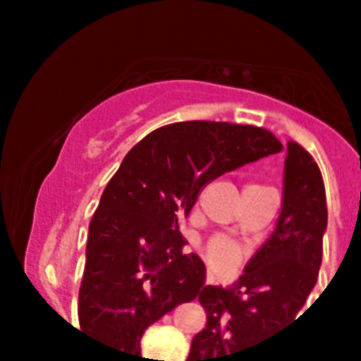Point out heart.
Instances as JSON below:
<instances>
[{
	"mask_svg": "<svg viewBox=\"0 0 361 361\" xmlns=\"http://www.w3.org/2000/svg\"><path fill=\"white\" fill-rule=\"evenodd\" d=\"M247 188H264L258 184H250ZM206 260L209 266L219 273H229L240 264V251L231 244V242L224 240V238H213L208 245H206Z\"/></svg>",
	"mask_w": 361,
	"mask_h": 361,
	"instance_id": "1",
	"label": "heart"
}]
</instances>
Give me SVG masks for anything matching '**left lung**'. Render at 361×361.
Wrapping results in <instances>:
<instances>
[{
  "label": "left lung",
  "instance_id": "1",
  "mask_svg": "<svg viewBox=\"0 0 361 361\" xmlns=\"http://www.w3.org/2000/svg\"><path fill=\"white\" fill-rule=\"evenodd\" d=\"M325 229L320 168L298 142L289 141L275 231L233 288L204 286L199 302L208 324L193 338L186 361H237L295 320L317 283Z\"/></svg>",
  "mask_w": 361,
  "mask_h": 361
}]
</instances>
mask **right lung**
Masks as SVG:
<instances>
[{
  "instance_id": "right-lung-1",
  "label": "right lung",
  "mask_w": 361,
  "mask_h": 361,
  "mask_svg": "<svg viewBox=\"0 0 361 361\" xmlns=\"http://www.w3.org/2000/svg\"><path fill=\"white\" fill-rule=\"evenodd\" d=\"M282 142L250 124L186 121L137 142L104 188L90 220L79 289L81 333L137 358L149 325L195 300L206 266L178 224L204 186L279 153Z\"/></svg>"
}]
</instances>
